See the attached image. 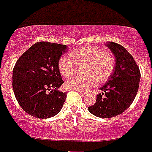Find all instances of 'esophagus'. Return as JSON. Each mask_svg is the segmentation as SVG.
Instances as JSON below:
<instances>
[{"label": "esophagus", "instance_id": "34e87169", "mask_svg": "<svg viewBox=\"0 0 152 152\" xmlns=\"http://www.w3.org/2000/svg\"><path fill=\"white\" fill-rule=\"evenodd\" d=\"M77 92H78V93H79L80 94H81V95L82 96H86V93H83V92H80V91H77Z\"/></svg>", "mask_w": 152, "mask_h": 152}]
</instances>
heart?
<instances>
[{"label": "heart", "instance_id": "heart-1", "mask_svg": "<svg viewBox=\"0 0 152 152\" xmlns=\"http://www.w3.org/2000/svg\"><path fill=\"white\" fill-rule=\"evenodd\" d=\"M70 59L67 56H62L58 61L59 72L64 77L75 75L78 66L86 65L83 69L85 75H77L66 82L68 88L86 92L97 82H106L114 72L116 59L112 53L105 51L97 46H86L71 52Z\"/></svg>", "mask_w": 152, "mask_h": 152}]
</instances>
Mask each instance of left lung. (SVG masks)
Here are the masks:
<instances>
[{"label": "left lung", "mask_w": 152, "mask_h": 152, "mask_svg": "<svg viewBox=\"0 0 152 152\" xmlns=\"http://www.w3.org/2000/svg\"><path fill=\"white\" fill-rule=\"evenodd\" d=\"M107 46L116 58L114 72L100 88L96 102L88 107L91 114L102 118L115 117L133 104L139 88L140 71L130 53L119 44L108 42Z\"/></svg>", "instance_id": "8db88e82"}]
</instances>
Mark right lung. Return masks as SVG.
Segmentation results:
<instances>
[{
	"mask_svg": "<svg viewBox=\"0 0 152 152\" xmlns=\"http://www.w3.org/2000/svg\"><path fill=\"white\" fill-rule=\"evenodd\" d=\"M66 45L48 42L33 45L19 57L12 72L15 96L22 109L38 118L60 111L66 93L56 90L64 83L58 61Z\"/></svg>",
	"mask_w": 152,
	"mask_h": 152,
	"instance_id": "add662e5",
	"label": "right lung"
}]
</instances>
